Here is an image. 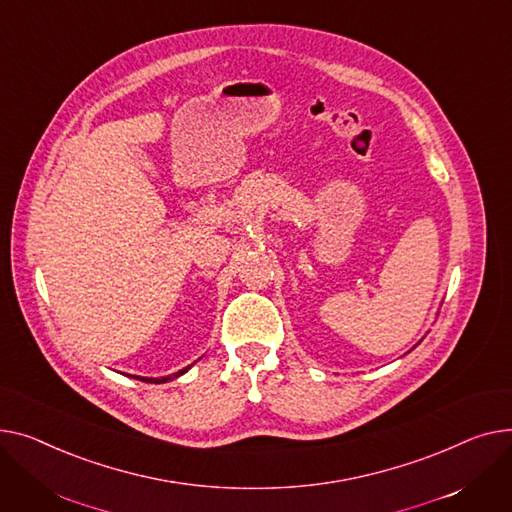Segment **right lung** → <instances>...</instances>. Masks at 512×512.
Segmentation results:
<instances>
[{
	"instance_id": "1",
	"label": "right lung",
	"mask_w": 512,
	"mask_h": 512,
	"mask_svg": "<svg viewBox=\"0 0 512 512\" xmlns=\"http://www.w3.org/2000/svg\"><path fill=\"white\" fill-rule=\"evenodd\" d=\"M190 368H192V366H188V368H184V370H179V372H175V374H169V376H161V378H148V376H134V378H136V380H142V382H148V384H163V382L175 380V378H179L182 374H186Z\"/></svg>"
}]
</instances>
